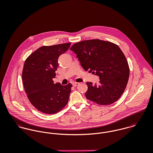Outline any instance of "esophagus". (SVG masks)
Listing matches in <instances>:
<instances>
[{
    "label": "esophagus",
    "mask_w": 153,
    "mask_h": 153,
    "mask_svg": "<svg viewBox=\"0 0 153 153\" xmlns=\"http://www.w3.org/2000/svg\"><path fill=\"white\" fill-rule=\"evenodd\" d=\"M79 84L78 82H74V83L72 84V85H73V86H74V87H75L78 86Z\"/></svg>",
    "instance_id": "1"
}]
</instances>
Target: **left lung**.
<instances>
[{"instance_id":"1","label":"left lung","mask_w":153,"mask_h":153,"mask_svg":"<svg viewBox=\"0 0 153 153\" xmlns=\"http://www.w3.org/2000/svg\"><path fill=\"white\" fill-rule=\"evenodd\" d=\"M76 54L84 69L100 76L98 84L87 82L88 100L101 105L117 101L127 87L130 68L119 46L112 42L91 39L74 44L70 48Z\"/></svg>"}]
</instances>
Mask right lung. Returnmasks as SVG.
Here are the masks:
<instances>
[{
	"label": "right lung",
	"instance_id": "right-lung-1",
	"mask_svg": "<svg viewBox=\"0 0 153 153\" xmlns=\"http://www.w3.org/2000/svg\"><path fill=\"white\" fill-rule=\"evenodd\" d=\"M71 43L43 46L26 59L22 71L25 91L32 105L47 114H53L67 104L72 85L54 84L59 56L69 49Z\"/></svg>",
	"mask_w": 153,
	"mask_h": 153
}]
</instances>
